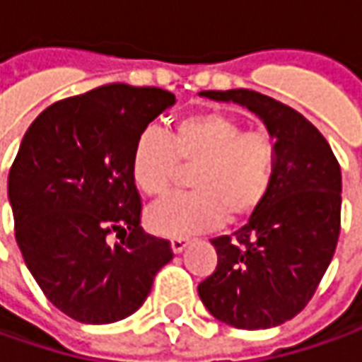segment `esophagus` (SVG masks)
I'll use <instances>...</instances> for the list:
<instances>
[{
    "mask_svg": "<svg viewBox=\"0 0 362 362\" xmlns=\"http://www.w3.org/2000/svg\"><path fill=\"white\" fill-rule=\"evenodd\" d=\"M186 246H188V238H174V240L170 243V248H172L174 255H180Z\"/></svg>",
    "mask_w": 362,
    "mask_h": 362,
    "instance_id": "esophagus-1",
    "label": "esophagus"
}]
</instances>
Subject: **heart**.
<instances>
[{"label": "heart", "instance_id": "obj_1", "mask_svg": "<svg viewBox=\"0 0 362 362\" xmlns=\"http://www.w3.org/2000/svg\"><path fill=\"white\" fill-rule=\"evenodd\" d=\"M178 164L196 166L194 192L170 196L146 212L148 230L166 238L214 230L256 214L274 180L276 144L267 132H244L238 119L220 112L178 119L170 136L156 128L138 134L130 174L144 194L168 192Z\"/></svg>", "mask_w": 362, "mask_h": 362}]
</instances>
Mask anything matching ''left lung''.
Here are the masks:
<instances>
[{
	"label": "left lung",
	"mask_w": 362,
	"mask_h": 362,
	"mask_svg": "<svg viewBox=\"0 0 362 362\" xmlns=\"http://www.w3.org/2000/svg\"><path fill=\"white\" fill-rule=\"evenodd\" d=\"M262 119L276 144L264 204L232 236L212 240L216 270L198 284L208 313L234 329L279 327L313 298L341 232V168L322 134L293 107L252 90L200 92Z\"/></svg>",
	"instance_id": "1"
}]
</instances>
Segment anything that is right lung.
Listing matches in <instances>:
<instances>
[{
  "mask_svg": "<svg viewBox=\"0 0 362 362\" xmlns=\"http://www.w3.org/2000/svg\"><path fill=\"white\" fill-rule=\"evenodd\" d=\"M174 104L160 88L102 86L45 107L19 144L7 178L16 240L49 303L74 320L134 315L174 256L142 230L130 174L138 134Z\"/></svg>",
  "mask_w": 362,
  "mask_h": 362,
  "instance_id": "1",
  "label": "right lung"
}]
</instances>
